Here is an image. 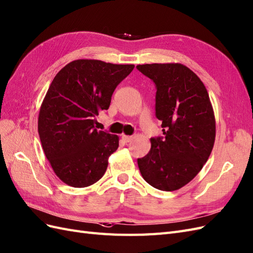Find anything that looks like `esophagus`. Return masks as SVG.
Listing matches in <instances>:
<instances>
[{
  "label": "esophagus",
  "instance_id": "34e87169",
  "mask_svg": "<svg viewBox=\"0 0 253 253\" xmlns=\"http://www.w3.org/2000/svg\"><path fill=\"white\" fill-rule=\"evenodd\" d=\"M132 139V137H129V135H122V140L124 141V143H128V142H130Z\"/></svg>",
  "mask_w": 253,
  "mask_h": 253
}]
</instances>
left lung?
I'll list each match as a JSON object with an SVG mask.
<instances>
[{"mask_svg":"<svg viewBox=\"0 0 253 253\" xmlns=\"http://www.w3.org/2000/svg\"><path fill=\"white\" fill-rule=\"evenodd\" d=\"M156 85V118L164 137L151 138V151L138 159L146 182L163 191L188 184L209 159L216 122L209 93L200 78L178 63L137 66Z\"/></svg>","mask_w":253,"mask_h":253,"instance_id":"obj_1","label":"left lung"}]
</instances>
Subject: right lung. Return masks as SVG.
Returning <instances> with one entry per match:
<instances>
[{
  "label": "right lung",
  "mask_w": 253,
  "mask_h": 253,
  "mask_svg": "<svg viewBox=\"0 0 253 253\" xmlns=\"http://www.w3.org/2000/svg\"><path fill=\"white\" fill-rule=\"evenodd\" d=\"M134 65L77 60L54 77L38 115L42 150L56 176L76 188L103 176L108 158L119 147L116 134L95 128L96 116L108 110L116 86Z\"/></svg>",
  "instance_id": "add662e5"
}]
</instances>
